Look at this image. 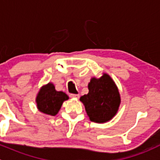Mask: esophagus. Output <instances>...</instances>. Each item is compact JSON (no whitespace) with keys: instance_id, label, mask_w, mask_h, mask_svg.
Instances as JSON below:
<instances>
[{"instance_id":"obj_1","label":"esophagus","mask_w":160,"mask_h":160,"mask_svg":"<svg viewBox=\"0 0 160 160\" xmlns=\"http://www.w3.org/2000/svg\"><path fill=\"white\" fill-rule=\"evenodd\" d=\"M70 97L75 98V99H78V98L80 97V95L79 94H70Z\"/></svg>"}]
</instances>
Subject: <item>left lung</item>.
Instances as JSON below:
<instances>
[{"label": "left lung", "instance_id": "1", "mask_svg": "<svg viewBox=\"0 0 160 160\" xmlns=\"http://www.w3.org/2000/svg\"><path fill=\"white\" fill-rule=\"evenodd\" d=\"M88 93L80 97L91 121L103 123L110 121L116 115L121 103L119 89L107 73L99 78L92 77Z\"/></svg>", "mask_w": 160, "mask_h": 160}]
</instances>
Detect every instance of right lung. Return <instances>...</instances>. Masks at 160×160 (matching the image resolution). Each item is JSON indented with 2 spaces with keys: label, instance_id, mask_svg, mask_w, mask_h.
Here are the masks:
<instances>
[{
  "label": "right lung",
  "instance_id": "add662e5",
  "mask_svg": "<svg viewBox=\"0 0 160 160\" xmlns=\"http://www.w3.org/2000/svg\"><path fill=\"white\" fill-rule=\"evenodd\" d=\"M68 99L66 93L56 90L54 84L49 82L40 88L36 97V103L41 113L54 116L59 112L63 103Z\"/></svg>",
  "mask_w": 160,
  "mask_h": 160
}]
</instances>
